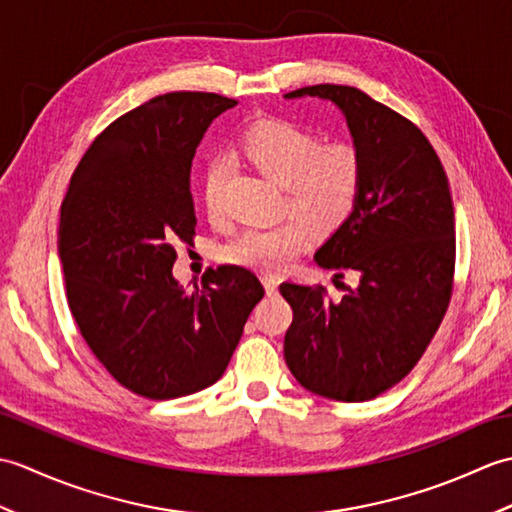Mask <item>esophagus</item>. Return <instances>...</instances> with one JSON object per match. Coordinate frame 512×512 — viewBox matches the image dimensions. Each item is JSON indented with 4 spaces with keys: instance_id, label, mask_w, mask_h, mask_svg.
<instances>
[{
    "instance_id": "esophagus-1",
    "label": "esophagus",
    "mask_w": 512,
    "mask_h": 512,
    "mask_svg": "<svg viewBox=\"0 0 512 512\" xmlns=\"http://www.w3.org/2000/svg\"><path fill=\"white\" fill-rule=\"evenodd\" d=\"M262 281H264V288H266L268 295H275L277 286H279V277H275V275H264Z\"/></svg>"
}]
</instances>
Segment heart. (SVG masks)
<instances>
[{
    "mask_svg": "<svg viewBox=\"0 0 512 512\" xmlns=\"http://www.w3.org/2000/svg\"><path fill=\"white\" fill-rule=\"evenodd\" d=\"M239 149L250 165L284 187L286 206L317 231H334L352 215L363 189V160L352 145H321L310 129L286 118L250 125ZM224 169L211 162L204 173V204L217 213ZM288 217L270 226L244 228L222 248L226 262L259 270L286 268L310 242V228Z\"/></svg>",
    "mask_w": 512,
    "mask_h": 512,
    "instance_id": "b5f03b06",
    "label": "heart"
}]
</instances>
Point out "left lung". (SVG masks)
<instances>
[{
    "label": "left lung",
    "instance_id": "left-lung-1",
    "mask_svg": "<svg viewBox=\"0 0 512 512\" xmlns=\"http://www.w3.org/2000/svg\"><path fill=\"white\" fill-rule=\"evenodd\" d=\"M317 96L343 112L363 160L352 215L314 262L358 273L341 301L323 286H279L292 308L284 356L312 394L363 402L405 378L449 308L455 215L442 162L420 129L350 85H310L286 99ZM343 275V273H341Z\"/></svg>",
    "mask_w": 512,
    "mask_h": 512
}]
</instances>
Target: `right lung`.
Returning <instances> with one entry per match:
<instances>
[{
  "mask_svg": "<svg viewBox=\"0 0 512 512\" xmlns=\"http://www.w3.org/2000/svg\"><path fill=\"white\" fill-rule=\"evenodd\" d=\"M235 99L169 92L96 136L61 204L59 259L81 336L118 383L151 400L222 378L264 286L242 266L206 270L202 288L173 279L191 244V162Z\"/></svg>",
  "mask_w": 512,
  "mask_h": 512,
  "instance_id": "obj_1",
  "label": "right lung"
}]
</instances>
